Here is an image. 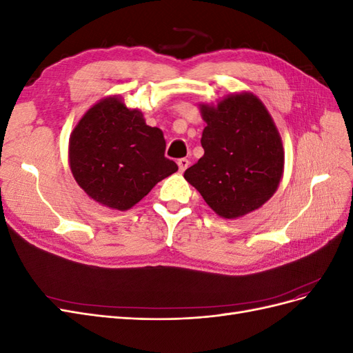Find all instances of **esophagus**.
Here are the masks:
<instances>
[{"mask_svg": "<svg viewBox=\"0 0 353 353\" xmlns=\"http://www.w3.org/2000/svg\"><path fill=\"white\" fill-rule=\"evenodd\" d=\"M188 165H190L188 159H185V157L179 159V160H178V168H179V172H184V170L188 168Z\"/></svg>", "mask_w": 353, "mask_h": 353, "instance_id": "34e87169", "label": "esophagus"}]
</instances>
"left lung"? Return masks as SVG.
<instances>
[{
  "label": "left lung",
  "mask_w": 353,
  "mask_h": 353,
  "mask_svg": "<svg viewBox=\"0 0 353 353\" xmlns=\"http://www.w3.org/2000/svg\"><path fill=\"white\" fill-rule=\"evenodd\" d=\"M208 126L203 157L184 178L222 218H239L261 208L280 184L284 152L279 131L262 101L236 94L216 108L201 105Z\"/></svg>",
  "instance_id": "obj_1"
}]
</instances>
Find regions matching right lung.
Here are the masks:
<instances>
[{"label": "right lung", "instance_id": "1", "mask_svg": "<svg viewBox=\"0 0 353 353\" xmlns=\"http://www.w3.org/2000/svg\"><path fill=\"white\" fill-rule=\"evenodd\" d=\"M165 148L163 132L145 125L140 110L109 97L92 105L73 130L70 169L91 199L126 210L178 170Z\"/></svg>", "mask_w": 353, "mask_h": 353}]
</instances>
